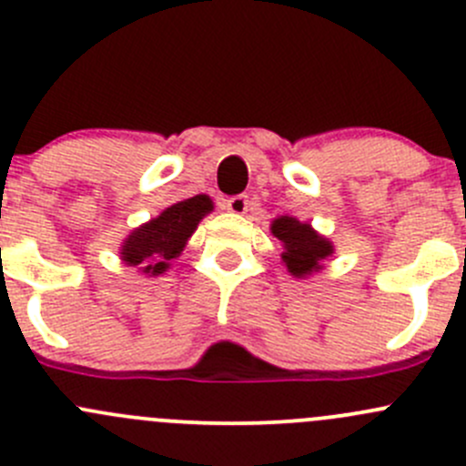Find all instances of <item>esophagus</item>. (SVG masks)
<instances>
[{
	"mask_svg": "<svg viewBox=\"0 0 466 466\" xmlns=\"http://www.w3.org/2000/svg\"><path fill=\"white\" fill-rule=\"evenodd\" d=\"M248 205H250V200H248L246 194H238V196H232V198L225 200V209L232 211V214L241 216L248 211Z\"/></svg>",
	"mask_w": 466,
	"mask_h": 466,
	"instance_id": "esophagus-1",
	"label": "esophagus"
}]
</instances>
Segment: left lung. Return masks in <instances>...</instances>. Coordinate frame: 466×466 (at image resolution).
<instances>
[{
  "label": "left lung",
  "mask_w": 466,
  "mask_h": 466,
  "mask_svg": "<svg viewBox=\"0 0 466 466\" xmlns=\"http://www.w3.org/2000/svg\"><path fill=\"white\" fill-rule=\"evenodd\" d=\"M270 232L284 246L281 261L293 277H307L322 268V261L333 255L331 241L320 237L309 223H299L293 216H279L272 220Z\"/></svg>",
  "instance_id": "left-lung-1"
}]
</instances>
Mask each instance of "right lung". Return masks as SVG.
<instances>
[{
  "instance_id": "right-lung-1",
  "label": "right lung",
  "mask_w": 466,
  "mask_h": 466,
  "mask_svg": "<svg viewBox=\"0 0 466 466\" xmlns=\"http://www.w3.org/2000/svg\"><path fill=\"white\" fill-rule=\"evenodd\" d=\"M214 209L209 196H194L167 207L157 218L133 229L121 246V259L146 275H162L176 257L185 250L200 220Z\"/></svg>"
}]
</instances>
